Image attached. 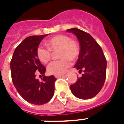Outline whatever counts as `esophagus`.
Wrapping results in <instances>:
<instances>
[{
    "label": "esophagus",
    "mask_w": 124,
    "mask_h": 124,
    "mask_svg": "<svg viewBox=\"0 0 124 124\" xmlns=\"http://www.w3.org/2000/svg\"><path fill=\"white\" fill-rule=\"evenodd\" d=\"M62 76H64L63 75H54L55 78H59L60 77H62Z\"/></svg>",
    "instance_id": "1"
}]
</instances>
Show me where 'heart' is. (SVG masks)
Returning a JSON list of instances; mask_svg holds the SVG:
<instances>
[{"mask_svg": "<svg viewBox=\"0 0 124 124\" xmlns=\"http://www.w3.org/2000/svg\"><path fill=\"white\" fill-rule=\"evenodd\" d=\"M47 47L39 46L37 49L39 60L47 64L51 58V51L58 50L60 59L54 60L49 64L47 71L51 75H60L65 73L71 65V60H75L79 56L80 49L78 44L70 37L58 35L51 38L46 42Z\"/></svg>", "mask_w": 124, "mask_h": 124, "instance_id": "heart-1", "label": "heart"}]
</instances>
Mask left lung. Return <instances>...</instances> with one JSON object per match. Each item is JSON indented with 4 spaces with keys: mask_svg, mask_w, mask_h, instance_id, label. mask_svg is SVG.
I'll use <instances>...</instances> for the list:
<instances>
[{
    "mask_svg": "<svg viewBox=\"0 0 124 124\" xmlns=\"http://www.w3.org/2000/svg\"><path fill=\"white\" fill-rule=\"evenodd\" d=\"M77 36L80 43V55L74 68L83 73L70 85L73 94L78 98H93L102 89L106 77L107 61L101 47L90 34L77 28L67 30Z\"/></svg>",
    "mask_w": 124,
    "mask_h": 124,
    "instance_id": "1",
    "label": "left lung"
}]
</instances>
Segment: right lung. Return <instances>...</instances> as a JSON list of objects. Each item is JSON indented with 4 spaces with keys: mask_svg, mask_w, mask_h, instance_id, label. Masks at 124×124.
I'll return each mask as SVG.
<instances>
[{
    "mask_svg": "<svg viewBox=\"0 0 124 124\" xmlns=\"http://www.w3.org/2000/svg\"><path fill=\"white\" fill-rule=\"evenodd\" d=\"M47 35L30 36L15 50L10 62L11 78L20 95L27 102L35 105L46 104L54 93L53 75L44 76L46 69L37 55V49L42 40ZM37 74L43 76V81L36 78Z\"/></svg>",
    "mask_w": 124,
    "mask_h": 124,
    "instance_id": "obj_1",
    "label": "right lung"
}]
</instances>
